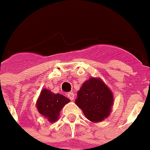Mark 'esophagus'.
<instances>
[{
	"instance_id": "1",
	"label": "esophagus",
	"mask_w": 150,
	"mask_h": 150,
	"mask_svg": "<svg viewBox=\"0 0 150 150\" xmlns=\"http://www.w3.org/2000/svg\"><path fill=\"white\" fill-rule=\"evenodd\" d=\"M67 97L70 98L71 100H73L75 99V93L73 92H69V93H67Z\"/></svg>"
}]
</instances>
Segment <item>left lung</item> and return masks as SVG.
<instances>
[{
  "mask_svg": "<svg viewBox=\"0 0 150 150\" xmlns=\"http://www.w3.org/2000/svg\"><path fill=\"white\" fill-rule=\"evenodd\" d=\"M75 104L89 120L101 122L110 115L113 105L112 92L100 78H90L78 91Z\"/></svg>",
  "mask_w": 150,
  "mask_h": 150,
  "instance_id": "obj_1",
  "label": "left lung"
}]
</instances>
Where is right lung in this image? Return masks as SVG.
I'll use <instances>...</instances> for the list:
<instances>
[{
  "label": "right lung",
  "instance_id": "obj_1",
  "mask_svg": "<svg viewBox=\"0 0 150 150\" xmlns=\"http://www.w3.org/2000/svg\"><path fill=\"white\" fill-rule=\"evenodd\" d=\"M70 101L67 98L60 93H53L47 89H43L37 100L38 111L42 116L53 123L58 120L63 107Z\"/></svg>",
  "mask_w": 150,
  "mask_h": 150
}]
</instances>
